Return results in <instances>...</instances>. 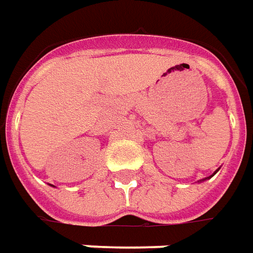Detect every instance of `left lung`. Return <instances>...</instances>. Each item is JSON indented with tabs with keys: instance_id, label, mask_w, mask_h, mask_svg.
Listing matches in <instances>:
<instances>
[{
	"instance_id": "8db88e82",
	"label": "left lung",
	"mask_w": 253,
	"mask_h": 253,
	"mask_svg": "<svg viewBox=\"0 0 253 253\" xmlns=\"http://www.w3.org/2000/svg\"><path fill=\"white\" fill-rule=\"evenodd\" d=\"M219 170V169H217ZM216 170V172H217ZM216 172H213V175H215V173H216ZM213 175H211V176H208V177H204V179H201V180H198V183H201V182H205V180H207V179H211V177L213 176Z\"/></svg>"
}]
</instances>
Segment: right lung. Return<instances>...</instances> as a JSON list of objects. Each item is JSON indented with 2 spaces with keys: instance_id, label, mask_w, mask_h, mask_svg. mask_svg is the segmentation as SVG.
<instances>
[{
  "instance_id": "obj_1",
  "label": "right lung",
  "mask_w": 253,
  "mask_h": 253,
  "mask_svg": "<svg viewBox=\"0 0 253 253\" xmlns=\"http://www.w3.org/2000/svg\"><path fill=\"white\" fill-rule=\"evenodd\" d=\"M50 186H52V184H50ZM53 187H55V186H53Z\"/></svg>"
}]
</instances>
